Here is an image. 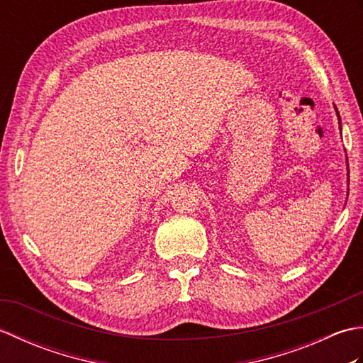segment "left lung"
I'll return each mask as SVG.
<instances>
[{"mask_svg": "<svg viewBox=\"0 0 363 363\" xmlns=\"http://www.w3.org/2000/svg\"><path fill=\"white\" fill-rule=\"evenodd\" d=\"M338 113V112H337ZM338 118H340V117H338ZM338 125H340V121H338Z\"/></svg>", "mask_w": 363, "mask_h": 363, "instance_id": "8db88e82", "label": "left lung"}]
</instances>
